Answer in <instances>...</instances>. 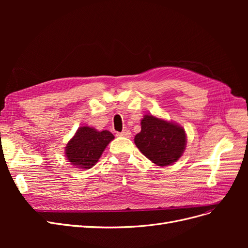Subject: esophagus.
I'll return each mask as SVG.
<instances>
[{"mask_svg":"<svg viewBox=\"0 0 248 248\" xmlns=\"http://www.w3.org/2000/svg\"><path fill=\"white\" fill-rule=\"evenodd\" d=\"M117 136H120V137H125V138H131V132H130V130L126 129V130H123L122 132H119V133H117Z\"/></svg>","mask_w":248,"mask_h":248,"instance_id":"34e87169","label":"esophagus"}]
</instances>
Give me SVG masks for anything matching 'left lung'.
<instances>
[{"mask_svg":"<svg viewBox=\"0 0 248 248\" xmlns=\"http://www.w3.org/2000/svg\"><path fill=\"white\" fill-rule=\"evenodd\" d=\"M140 125L141 130L134 138V144L153 163L170 166L183 155L187 140L182 126L152 115H145Z\"/></svg>","mask_w":248,"mask_h":248,"instance_id":"obj_1","label":"left lung"}]
</instances>
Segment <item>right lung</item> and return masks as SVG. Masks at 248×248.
I'll list each match as a JSON object with an SVG mask.
<instances>
[{
  "label": "right lung",
  "instance_id": "1",
  "mask_svg": "<svg viewBox=\"0 0 248 248\" xmlns=\"http://www.w3.org/2000/svg\"><path fill=\"white\" fill-rule=\"evenodd\" d=\"M114 139V134L108 130L98 131L89 126L79 127L65 147L67 160L76 168L91 169Z\"/></svg>",
  "mask_w": 248,
  "mask_h": 248
}]
</instances>
